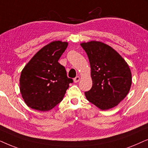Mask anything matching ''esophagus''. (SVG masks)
Here are the masks:
<instances>
[{
  "label": "esophagus",
  "instance_id": "esophagus-1",
  "mask_svg": "<svg viewBox=\"0 0 148 148\" xmlns=\"http://www.w3.org/2000/svg\"><path fill=\"white\" fill-rule=\"evenodd\" d=\"M80 80V77L79 76H76V77H75L74 78V82H78V81Z\"/></svg>",
  "mask_w": 148,
  "mask_h": 148
}]
</instances>
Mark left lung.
Segmentation results:
<instances>
[{
	"label": "left lung",
	"mask_w": 148,
	"mask_h": 148,
	"mask_svg": "<svg viewBox=\"0 0 148 148\" xmlns=\"http://www.w3.org/2000/svg\"><path fill=\"white\" fill-rule=\"evenodd\" d=\"M87 54L92 86L86 99L101 110L116 106L131 86V72L125 60L111 47L97 41L80 44Z\"/></svg>",
	"instance_id": "left-lung-1"
}]
</instances>
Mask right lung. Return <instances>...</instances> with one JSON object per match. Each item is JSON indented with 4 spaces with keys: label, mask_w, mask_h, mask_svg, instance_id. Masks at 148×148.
I'll list each match as a JSON object with an SVG mask.
<instances>
[{
    "label": "right lung",
    "mask_w": 148,
    "mask_h": 148,
    "mask_svg": "<svg viewBox=\"0 0 148 148\" xmlns=\"http://www.w3.org/2000/svg\"><path fill=\"white\" fill-rule=\"evenodd\" d=\"M68 42L53 41L38 51L21 71L20 91L28 107L49 111L62 101L69 84L64 66L58 62Z\"/></svg>",
    "instance_id": "right-lung-1"
}]
</instances>
